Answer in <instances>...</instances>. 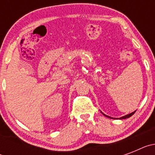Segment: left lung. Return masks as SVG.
<instances>
[{"label": "left lung", "instance_id": "1", "mask_svg": "<svg viewBox=\"0 0 155 155\" xmlns=\"http://www.w3.org/2000/svg\"><path fill=\"white\" fill-rule=\"evenodd\" d=\"M135 112H136V111H134V113H131L130 114H128V115H126V116H123V117H120V120H123V119H127V118H129V117H130L131 116H133V115L134 114V113H135ZM104 116H106V117H109V116H106V115H105L104 114ZM109 118H111V117H109ZM111 119H113V118H111Z\"/></svg>", "mask_w": 155, "mask_h": 155}]
</instances>
